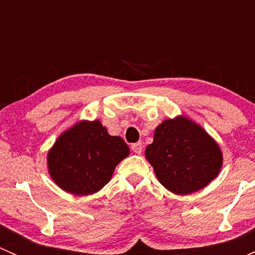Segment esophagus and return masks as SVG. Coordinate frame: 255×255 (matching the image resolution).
Wrapping results in <instances>:
<instances>
[{
	"label": "esophagus",
	"instance_id": "obj_1",
	"mask_svg": "<svg viewBox=\"0 0 255 255\" xmlns=\"http://www.w3.org/2000/svg\"><path fill=\"white\" fill-rule=\"evenodd\" d=\"M142 149H143V145H142V143H140V142L132 144V150L134 151L135 154L142 153Z\"/></svg>",
	"mask_w": 255,
	"mask_h": 255
}]
</instances>
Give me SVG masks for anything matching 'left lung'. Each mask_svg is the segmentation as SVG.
I'll use <instances>...</instances> for the list:
<instances>
[{"mask_svg": "<svg viewBox=\"0 0 255 255\" xmlns=\"http://www.w3.org/2000/svg\"><path fill=\"white\" fill-rule=\"evenodd\" d=\"M145 158L159 182L177 195L192 194L218 175L222 153L200 126L185 117L166 120L156 127Z\"/></svg>", "mask_w": 255, "mask_h": 255, "instance_id": "1", "label": "left lung"}]
</instances>
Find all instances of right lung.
<instances>
[{
	"instance_id": "right-lung-1",
	"label": "right lung",
	"mask_w": 255,
	"mask_h": 255,
	"mask_svg": "<svg viewBox=\"0 0 255 255\" xmlns=\"http://www.w3.org/2000/svg\"><path fill=\"white\" fill-rule=\"evenodd\" d=\"M129 154L121 137H113L100 121H82L64 132L48 154L55 184L74 195H90L111 180L116 165Z\"/></svg>"
}]
</instances>
